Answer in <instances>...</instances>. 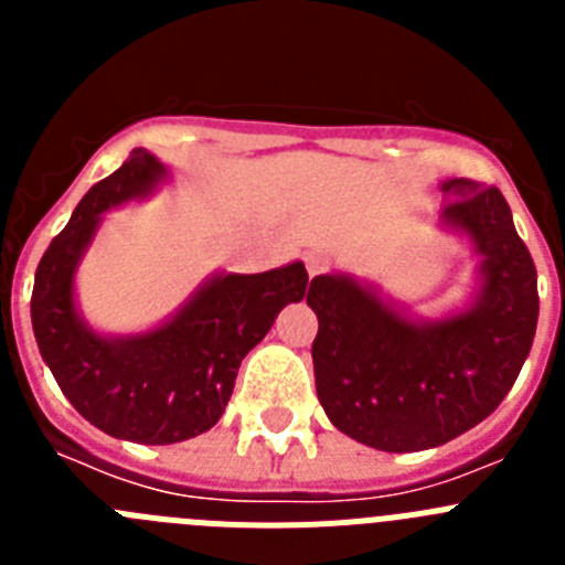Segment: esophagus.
I'll return each mask as SVG.
<instances>
[{
	"label": "esophagus",
	"instance_id": "esophagus-1",
	"mask_svg": "<svg viewBox=\"0 0 565 565\" xmlns=\"http://www.w3.org/2000/svg\"><path fill=\"white\" fill-rule=\"evenodd\" d=\"M306 268H308V274H311V277L328 271V254L326 252H308L306 254Z\"/></svg>",
	"mask_w": 565,
	"mask_h": 565
}]
</instances>
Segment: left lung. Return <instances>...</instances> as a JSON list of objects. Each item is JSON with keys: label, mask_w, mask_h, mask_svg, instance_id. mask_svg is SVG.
Returning a JSON list of instances; mask_svg holds the SVG:
<instances>
[{"label": "left lung", "mask_w": 565, "mask_h": 565, "mask_svg": "<svg viewBox=\"0 0 565 565\" xmlns=\"http://www.w3.org/2000/svg\"><path fill=\"white\" fill-rule=\"evenodd\" d=\"M436 226L478 257L461 308L416 317L353 274L311 279L308 306L317 396L331 424L382 452L433 450L472 430L503 402L537 328V271L495 186L441 181Z\"/></svg>", "instance_id": "1"}]
</instances>
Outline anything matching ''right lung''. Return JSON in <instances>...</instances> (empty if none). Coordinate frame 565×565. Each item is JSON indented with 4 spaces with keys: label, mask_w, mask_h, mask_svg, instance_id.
Segmentation results:
<instances>
[{
    "label": "right lung",
    "mask_w": 565,
    "mask_h": 565,
    "mask_svg": "<svg viewBox=\"0 0 565 565\" xmlns=\"http://www.w3.org/2000/svg\"><path fill=\"white\" fill-rule=\"evenodd\" d=\"M167 181V163L132 149L121 169L84 194L50 243L30 299L39 353L67 402L107 436L138 444H178L212 430L232 398L239 362L308 288L299 259L263 274L214 271L158 326L96 331L76 297L84 254L109 209L143 201Z\"/></svg>",
    "instance_id": "obj_1"
}]
</instances>
